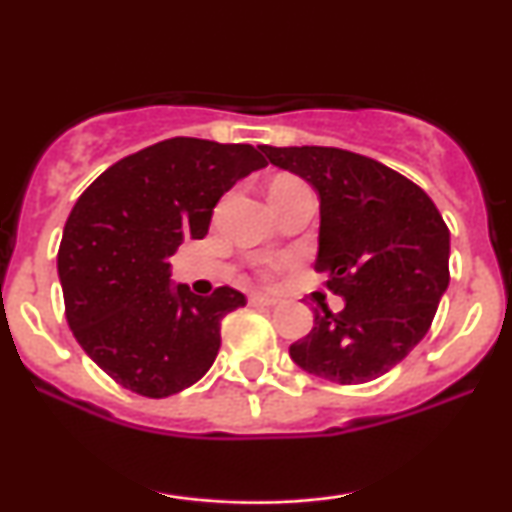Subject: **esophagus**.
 <instances>
[{
  "label": "esophagus",
  "mask_w": 512,
  "mask_h": 512,
  "mask_svg": "<svg viewBox=\"0 0 512 512\" xmlns=\"http://www.w3.org/2000/svg\"><path fill=\"white\" fill-rule=\"evenodd\" d=\"M248 303L250 305H274L276 303V298H272V296H264V293H252V296L248 298Z\"/></svg>",
  "instance_id": "esophagus-1"
}]
</instances>
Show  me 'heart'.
Instances as JSON below:
<instances>
[{"label": "heart", "instance_id": "heart-1", "mask_svg": "<svg viewBox=\"0 0 512 512\" xmlns=\"http://www.w3.org/2000/svg\"><path fill=\"white\" fill-rule=\"evenodd\" d=\"M293 182H296V180L281 178V180H276V182H274V185H272V190H276V187H284V185H293ZM272 190H269V192H272Z\"/></svg>", "mask_w": 512, "mask_h": 512}]
</instances>
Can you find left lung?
Listing matches in <instances>:
<instances>
[{
    "instance_id": "1",
    "label": "left lung",
    "mask_w": 512,
    "mask_h": 512,
    "mask_svg": "<svg viewBox=\"0 0 512 512\" xmlns=\"http://www.w3.org/2000/svg\"><path fill=\"white\" fill-rule=\"evenodd\" d=\"M269 163L308 182L320 199L315 272L344 298L322 305L296 366L358 385L380 378L426 337L448 291L450 231L431 197L397 170L332 146H260Z\"/></svg>"
}]
</instances>
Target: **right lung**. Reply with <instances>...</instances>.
<instances>
[{"label":"right lung","mask_w":512,"mask_h":512,"mask_svg":"<svg viewBox=\"0 0 512 512\" xmlns=\"http://www.w3.org/2000/svg\"><path fill=\"white\" fill-rule=\"evenodd\" d=\"M264 166L250 144L175 137L117 161L76 199L57 252L64 308L76 342L115 383L158 399L211 368L223 315L245 296L173 284L170 257L207 236L223 192Z\"/></svg>","instance_id":"add662e5"}]
</instances>
